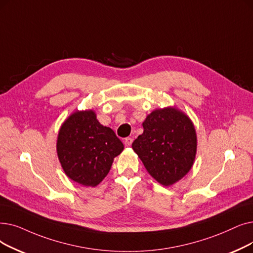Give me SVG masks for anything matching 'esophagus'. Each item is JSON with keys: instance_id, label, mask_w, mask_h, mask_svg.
<instances>
[{"instance_id": "34e87169", "label": "esophagus", "mask_w": 253, "mask_h": 253, "mask_svg": "<svg viewBox=\"0 0 253 253\" xmlns=\"http://www.w3.org/2000/svg\"><path fill=\"white\" fill-rule=\"evenodd\" d=\"M132 141H133V139L131 138V137H126V138L124 139V144H125L126 147H130L131 144H132Z\"/></svg>"}]
</instances>
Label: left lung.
I'll return each instance as SVG.
<instances>
[{"mask_svg":"<svg viewBox=\"0 0 253 253\" xmlns=\"http://www.w3.org/2000/svg\"><path fill=\"white\" fill-rule=\"evenodd\" d=\"M142 127L132 149L148 172L163 186L181 180L191 169L196 154L191 120L175 107H166L153 111Z\"/></svg>","mask_w":253,"mask_h":253,"instance_id":"obj_1","label":"left lung"}]
</instances>
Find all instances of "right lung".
<instances>
[{
	"instance_id": "obj_1",
	"label": "right lung",
	"mask_w": 253,
	"mask_h": 253,
	"mask_svg": "<svg viewBox=\"0 0 253 253\" xmlns=\"http://www.w3.org/2000/svg\"><path fill=\"white\" fill-rule=\"evenodd\" d=\"M124 150L114 130L101 125L92 111H78L60 128L57 152L61 166L72 181L95 187L108 173Z\"/></svg>"
}]
</instances>
